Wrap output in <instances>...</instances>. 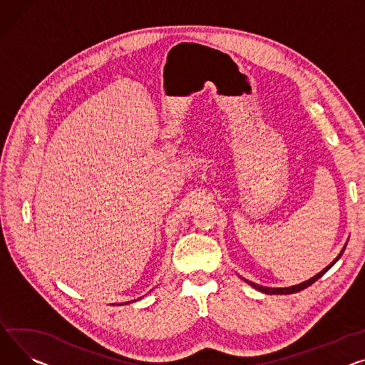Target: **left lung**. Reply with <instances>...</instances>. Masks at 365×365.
<instances>
[{
	"label": "left lung",
	"instance_id": "obj_1",
	"mask_svg": "<svg viewBox=\"0 0 365 365\" xmlns=\"http://www.w3.org/2000/svg\"><path fill=\"white\" fill-rule=\"evenodd\" d=\"M345 248H346V245L344 247V250L341 251V254H339L334 259H333V262H330L326 269L323 270V272H320L319 274H315L314 277H311L309 280H307V282H302V283H299V284H295V286H289V287H265V286H259V284H257V283H254V282H248V280H245L247 283H250L254 289H257V290H259V292H264V294H269V295H289V294H297V292H299V290H304L305 287H308V286H311L314 282H317L329 269L330 267L342 257V254H344V251H345Z\"/></svg>",
	"mask_w": 365,
	"mask_h": 365
}]
</instances>
